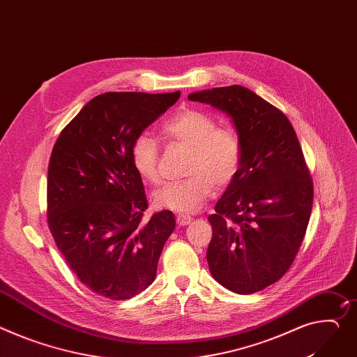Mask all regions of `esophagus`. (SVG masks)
Masks as SVG:
<instances>
[{"label":"esophagus","mask_w":357,"mask_h":357,"mask_svg":"<svg viewBox=\"0 0 357 357\" xmlns=\"http://www.w3.org/2000/svg\"><path fill=\"white\" fill-rule=\"evenodd\" d=\"M191 220H193V217H190L187 214H177L176 217V222L178 226H187Z\"/></svg>","instance_id":"obj_1"}]
</instances>
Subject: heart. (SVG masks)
<instances>
[{
  "label": "heart",
  "mask_w": 357,
  "mask_h": 357,
  "mask_svg": "<svg viewBox=\"0 0 357 357\" xmlns=\"http://www.w3.org/2000/svg\"><path fill=\"white\" fill-rule=\"evenodd\" d=\"M162 140L190 147L185 173L181 181L169 183L154 193V203L161 208L178 213L199 210L215 191L225 188L237 176L243 146L237 130L217 126L213 116L196 108H185L172 116L160 128ZM132 167L146 183L160 181L158 144L149 132H140L131 143Z\"/></svg>",
  "instance_id": "heart-1"
}]
</instances>
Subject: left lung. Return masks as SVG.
<instances>
[{
  "instance_id": "8db88e82",
  "label": "left lung",
  "mask_w": 357,
  "mask_h": 357,
  "mask_svg": "<svg viewBox=\"0 0 357 357\" xmlns=\"http://www.w3.org/2000/svg\"><path fill=\"white\" fill-rule=\"evenodd\" d=\"M234 121L243 146L236 178L215 213L207 263L213 278L238 294L280 280L305 238L313 180L293 126L283 112L241 86L190 94Z\"/></svg>"
}]
</instances>
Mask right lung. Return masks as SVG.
Instances as JSON below:
<instances>
[{
	"mask_svg": "<svg viewBox=\"0 0 357 357\" xmlns=\"http://www.w3.org/2000/svg\"><path fill=\"white\" fill-rule=\"evenodd\" d=\"M180 98L104 93L63 128L47 178V223L77 279L91 291L127 300L155 279L157 263L176 227L170 210L149 207L130 149L137 135Z\"/></svg>",
	"mask_w": 357,
	"mask_h": 357,
	"instance_id": "right-lung-1",
	"label": "right lung"
}]
</instances>
